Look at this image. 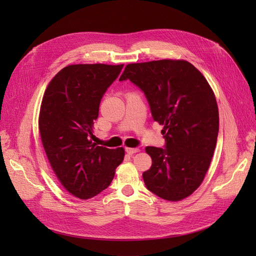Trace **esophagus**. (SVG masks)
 I'll return each mask as SVG.
<instances>
[{
	"label": "esophagus",
	"instance_id": "34e87169",
	"mask_svg": "<svg viewBox=\"0 0 256 256\" xmlns=\"http://www.w3.org/2000/svg\"><path fill=\"white\" fill-rule=\"evenodd\" d=\"M126 152H127V154H136V152H140V150H138V147H134V148H131V147H127Z\"/></svg>",
	"mask_w": 256,
	"mask_h": 256
}]
</instances>
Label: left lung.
<instances>
[{
	"mask_svg": "<svg viewBox=\"0 0 256 256\" xmlns=\"http://www.w3.org/2000/svg\"><path fill=\"white\" fill-rule=\"evenodd\" d=\"M129 80L148 102L154 120L164 125V147L147 146L152 166L146 188L168 200H180L202 184L216 144L219 111L214 92L187 60L129 64L120 81Z\"/></svg>",
	"mask_w": 256,
	"mask_h": 256,
	"instance_id": "1",
	"label": "left lung"
}]
</instances>
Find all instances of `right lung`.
<instances>
[{
  "mask_svg": "<svg viewBox=\"0 0 256 256\" xmlns=\"http://www.w3.org/2000/svg\"><path fill=\"white\" fill-rule=\"evenodd\" d=\"M122 67L67 66L51 80L42 98L40 132L44 152L64 188L82 200L109 187L125 156L122 147L112 150L92 141L100 102Z\"/></svg>",
  "mask_w": 256,
  "mask_h": 256,
  "instance_id": "right-lung-1",
  "label": "right lung"
}]
</instances>
